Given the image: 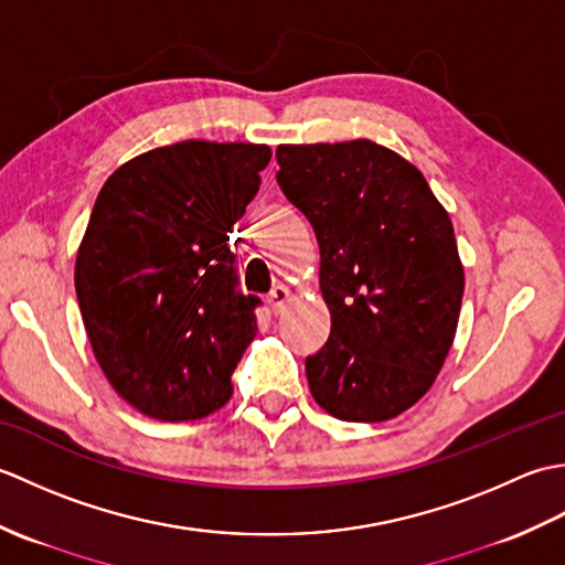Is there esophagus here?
<instances>
[{"label": "esophagus", "mask_w": 565, "mask_h": 565, "mask_svg": "<svg viewBox=\"0 0 565 565\" xmlns=\"http://www.w3.org/2000/svg\"><path fill=\"white\" fill-rule=\"evenodd\" d=\"M291 301V291H289V286H284V284H279V286H274L271 289V294H269V306H271V310L276 316L281 313L284 310V306Z\"/></svg>", "instance_id": "34e87169"}]
</instances>
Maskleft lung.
Wrapping results in <instances>:
<instances>
[{"label": "left lung", "instance_id": "left-lung-1", "mask_svg": "<svg viewBox=\"0 0 565 565\" xmlns=\"http://www.w3.org/2000/svg\"><path fill=\"white\" fill-rule=\"evenodd\" d=\"M276 182L320 245L328 342L306 359L316 403L344 423L415 405L447 359L463 296L449 213L427 179L371 140L276 148Z\"/></svg>", "mask_w": 565, "mask_h": 565}]
</instances>
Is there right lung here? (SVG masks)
Instances as JSON below:
<instances>
[{
  "label": "right lung",
  "instance_id": "add662e5",
  "mask_svg": "<svg viewBox=\"0 0 565 565\" xmlns=\"http://www.w3.org/2000/svg\"><path fill=\"white\" fill-rule=\"evenodd\" d=\"M271 150L184 140L106 179L75 262L94 356L142 415L184 423L218 411L257 334V296L237 291L233 225Z\"/></svg>",
  "mask_w": 565,
  "mask_h": 565
}]
</instances>
